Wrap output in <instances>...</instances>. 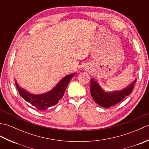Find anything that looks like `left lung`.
<instances>
[{"mask_svg":"<svg viewBox=\"0 0 149 149\" xmlns=\"http://www.w3.org/2000/svg\"><path fill=\"white\" fill-rule=\"evenodd\" d=\"M136 81V79H135L132 83L129 84L124 89L120 91L106 92L102 89L99 83L92 78L91 79L90 84V92L91 97L95 102L99 106L103 107H109L120 102L126 96L129 95L133 90Z\"/></svg>","mask_w":149,"mask_h":149,"instance_id":"1","label":"left lung"}]
</instances>
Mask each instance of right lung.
Listing matches in <instances>:
<instances>
[{
    "label": "right lung",
    "mask_w": 149,
    "mask_h": 149,
    "mask_svg": "<svg viewBox=\"0 0 149 149\" xmlns=\"http://www.w3.org/2000/svg\"><path fill=\"white\" fill-rule=\"evenodd\" d=\"M75 74V73L66 75L59 82V83L52 90L43 94L34 95L30 93L20 87L15 81L16 87L22 97L26 102H29L38 109L46 110L50 107L56 105L59 100L62 99L70 81Z\"/></svg>",
    "instance_id": "right-lung-1"
}]
</instances>
